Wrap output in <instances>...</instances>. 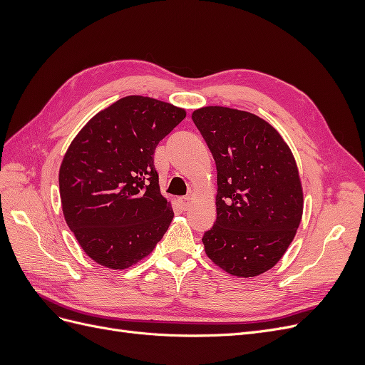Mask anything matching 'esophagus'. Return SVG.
Instances as JSON below:
<instances>
[{"mask_svg": "<svg viewBox=\"0 0 365 365\" xmlns=\"http://www.w3.org/2000/svg\"><path fill=\"white\" fill-rule=\"evenodd\" d=\"M181 207H182V210H189L190 208V205H192V197H181Z\"/></svg>", "mask_w": 365, "mask_h": 365, "instance_id": "34e87169", "label": "esophagus"}]
</instances>
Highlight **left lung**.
I'll return each mask as SVG.
<instances>
[{"label": "left lung", "mask_w": 365, "mask_h": 365, "mask_svg": "<svg viewBox=\"0 0 365 365\" xmlns=\"http://www.w3.org/2000/svg\"><path fill=\"white\" fill-rule=\"evenodd\" d=\"M217 170L216 222L205 254L236 277H256L283 257L303 216L295 158L279 130L240 109L204 106L192 114Z\"/></svg>", "instance_id": "1"}]
</instances>
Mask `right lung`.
Here are the masks:
<instances>
[{"mask_svg":"<svg viewBox=\"0 0 365 365\" xmlns=\"http://www.w3.org/2000/svg\"><path fill=\"white\" fill-rule=\"evenodd\" d=\"M185 109L128 96L97 113L74 137L59 169L65 222L88 257L128 269L168 231L172 204L160 192L153 152Z\"/></svg>","mask_w":365,"mask_h":365,"instance_id":"1","label":"right lung"}]
</instances>
